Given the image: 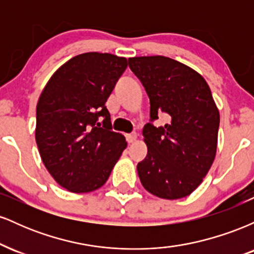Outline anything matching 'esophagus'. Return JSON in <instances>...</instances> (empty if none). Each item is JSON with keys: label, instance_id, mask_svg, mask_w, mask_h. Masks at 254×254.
Returning <instances> with one entry per match:
<instances>
[{"label": "esophagus", "instance_id": "1", "mask_svg": "<svg viewBox=\"0 0 254 254\" xmlns=\"http://www.w3.org/2000/svg\"><path fill=\"white\" fill-rule=\"evenodd\" d=\"M136 138H137L136 132L127 133V143H133V142L136 141Z\"/></svg>", "mask_w": 254, "mask_h": 254}]
</instances>
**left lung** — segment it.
I'll return each mask as SVG.
<instances>
[{
	"label": "left lung",
	"mask_w": 254,
	"mask_h": 254,
	"mask_svg": "<svg viewBox=\"0 0 254 254\" xmlns=\"http://www.w3.org/2000/svg\"><path fill=\"white\" fill-rule=\"evenodd\" d=\"M131 71L150 101L143 127L147 156L137 172L154 196L178 199L199 186L210 170L217 148L220 113L205 80L190 66L165 56L129 58ZM164 113L168 123H152Z\"/></svg>",
	"instance_id": "1"
}]
</instances>
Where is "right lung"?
<instances>
[{"mask_svg": "<svg viewBox=\"0 0 254 254\" xmlns=\"http://www.w3.org/2000/svg\"><path fill=\"white\" fill-rule=\"evenodd\" d=\"M127 66V58L111 54L78 55L52 75L40 94L38 149L49 173L68 191L101 188L127 148L105 106Z\"/></svg>", "mask_w": 254, "mask_h": 254, "instance_id": "obj_1", "label": "right lung"}]
</instances>
